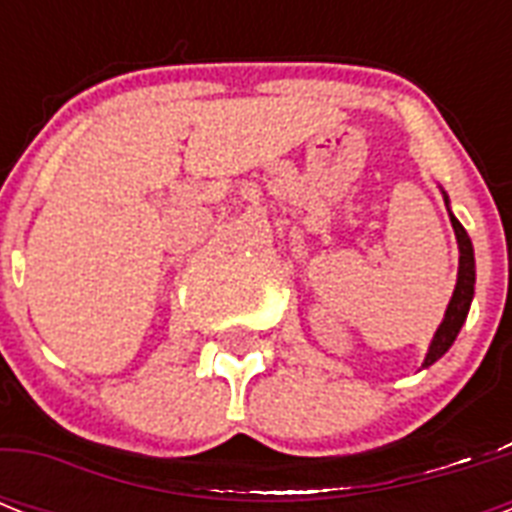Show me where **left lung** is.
Returning a JSON list of instances; mask_svg holds the SVG:
<instances>
[{
  "label": "left lung",
  "mask_w": 512,
  "mask_h": 512,
  "mask_svg": "<svg viewBox=\"0 0 512 512\" xmlns=\"http://www.w3.org/2000/svg\"><path fill=\"white\" fill-rule=\"evenodd\" d=\"M452 217V228L454 236H457V244H460V276H457V287H454V295L449 300V308H446V316L438 327L436 337L430 342L428 356H425V364L430 366L433 361L444 356L446 350L452 348V342L460 335L462 324L468 319L470 311V300H473V284H476V260H473V244H470L468 231L462 228V223L454 215Z\"/></svg>",
  "instance_id": "8db88e82"
}]
</instances>
